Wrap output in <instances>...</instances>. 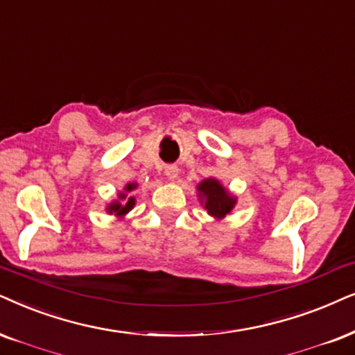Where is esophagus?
Segmentation results:
<instances>
[{
	"label": "esophagus",
	"instance_id": "34e87169",
	"mask_svg": "<svg viewBox=\"0 0 355 355\" xmlns=\"http://www.w3.org/2000/svg\"><path fill=\"white\" fill-rule=\"evenodd\" d=\"M165 177H167L170 182L177 180V177H178V167H177V165H167V167H165Z\"/></svg>",
	"mask_w": 355,
	"mask_h": 355
}]
</instances>
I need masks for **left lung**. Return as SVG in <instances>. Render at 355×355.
<instances>
[{
    "mask_svg": "<svg viewBox=\"0 0 355 355\" xmlns=\"http://www.w3.org/2000/svg\"><path fill=\"white\" fill-rule=\"evenodd\" d=\"M198 191V200L203 208L208 211V214L214 219H223L237 205V196L227 190L218 178H205L196 185Z\"/></svg>",
    "mask_w": 355,
    "mask_h": 355,
    "instance_id": "obj_1",
    "label": "left lung"
}]
</instances>
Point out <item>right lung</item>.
<instances>
[{
  "label": "right lung",
  "instance_id": "right-lung-1",
  "mask_svg": "<svg viewBox=\"0 0 355 355\" xmlns=\"http://www.w3.org/2000/svg\"><path fill=\"white\" fill-rule=\"evenodd\" d=\"M139 185L136 182L134 183H125L123 191L118 193V198L111 201L110 205L106 206L107 214H114L116 218H124L125 214L131 211L134 206H136V196H132V191L136 190Z\"/></svg>",
  "mask_w": 355,
  "mask_h": 355
}]
</instances>
